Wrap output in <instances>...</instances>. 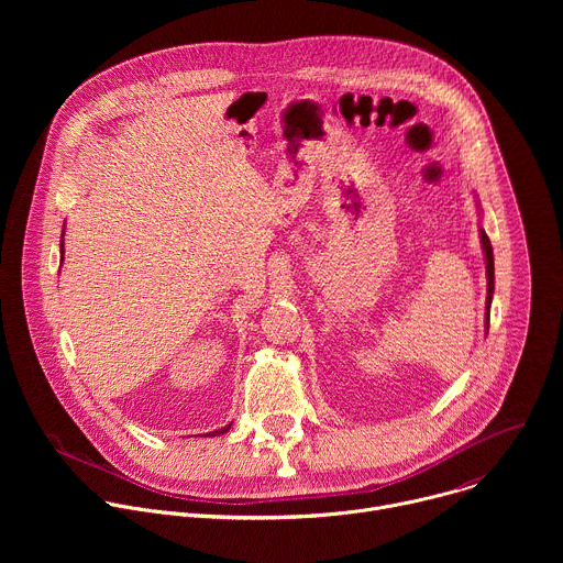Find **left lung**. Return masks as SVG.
Listing matches in <instances>:
<instances>
[{"mask_svg": "<svg viewBox=\"0 0 563 563\" xmlns=\"http://www.w3.org/2000/svg\"><path fill=\"white\" fill-rule=\"evenodd\" d=\"M481 243H484V252H486V269H488V318L486 323L490 328V302H493V294H495V256H493V245H490V238L486 235V231H481Z\"/></svg>", "mask_w": 563, "mask_h": 563, "instance_id": "left-lung-1", "label": "left lung"}]
</instances>
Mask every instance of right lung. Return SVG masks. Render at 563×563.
<instances>
[{"label":"right lung","mask_w":563,"mask_h":563,"mask_svg":"<svg viewBox=\"0 0 563 563\" xmlns=\"http://www.w3.org/2000/svg\"><path fill=\"white\" fill-rule=\"evenodd\" d=\"M62 252H64V250H62ZM229 428H231V426H227V428H220V430H216V432H211V434H213V437H216V434H224Z\"/></svg>","instance_id":"obj_1"}]
</instances>
